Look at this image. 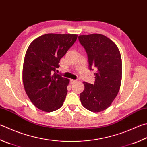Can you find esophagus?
<instances>
[{"mask_svg":"<svg viewBox=\"0 0 147 147\" xmlns=\"http://www.w3.org/2000/svg\"><path fill=\"white\" fill-rule=\"evenodd\" d=\"M76 82V80H73V79L71 80V84H74V83Z\"/></svg>","mask_w":147,"mask_h":147,"instance_id":"1","label":"esophagus"}]
</instances>
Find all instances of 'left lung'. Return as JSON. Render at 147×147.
Wrapping results in <instances>:
<instances>
[{
  "label": "left lung",
  "mask_w": 147,
  "mask_h": 147,
  "mask_svg": "<svg viewBox=\"0 0 147 147\" xmlns=\"http://www.w3.org/2000/svg\"><path fill=\"white\" fill-rule=\"evenodd\" d=\"M79 42L86 51L90 70L97 69L94 84L84 82L80 100L85 109L99 113L111 106L121 86L122 62L116 44L101 34L80 35Z\"/></svg>",
  "instance_id": "1"
}]
</instances>
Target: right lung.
Wrapping results in <instances>:
<instances>
[{
    "label": "right lung",
    "instance_id": "add662e5",
    "mask_svg": "<svg viewBox=\"0 0 147 147\" xmlns=\"http://www.w3.org/2000/svg\"><path fill=\"white\" fill-rule=\"evenodd\" d=\"M77 36L75 34H45L34 39L26 51L22 69L24 87L32 103L42 111L50 113L63 105L69 80L55 72Z\"/></svg>",
    "mask_w": 147,
    "mask_h": 147
}]
</instances>
